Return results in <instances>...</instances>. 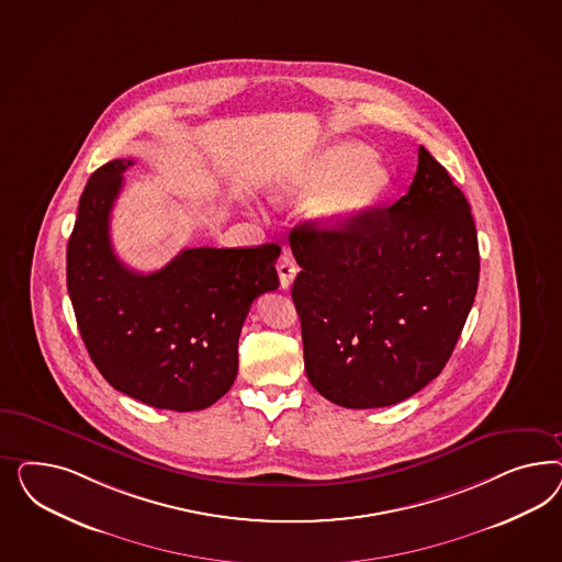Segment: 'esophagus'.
<instances>
[{
    "label": "esophagus",
    "mask_w": 562,
    "mask_h": 562,
    "mask_svg": "<svg viewBox=\"0 0 562 562\" xmlns=\"http://www.w3.org/2000/svg\"><path fill=\"white\" fill-rule=\"evenodd\" d=\"M296 272H299V268H296L294 259L289 254L280 257V261H278V276H280V286L282 289H289Z\"/></svg>",
    "instance_id": "obj_1"
}]
</instances>
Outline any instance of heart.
<instances>
[{
    "mask_svg": "<svg viewBox=\"0 0 562 562\" xmlns=\"http://www.w3.org/2000/svg\"><path fill=\"white\" fill-rule=\"evenodd\" d=\"M392 188L390 167L358 142H331L280 175V195L314 193L306 214L325 233H338L362 218Z\"/></svg>",
    "mask_w": 562,
    "mask_h": 562,
    "instance_id": "heart-1",
    "label": "heart"
}]
</instances>
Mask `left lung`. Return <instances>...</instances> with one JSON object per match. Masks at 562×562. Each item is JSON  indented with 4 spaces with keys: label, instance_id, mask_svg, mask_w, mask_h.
<instances>
[{
    "label": "left lung",
    "instance_id": "1",
    "mask_svg": "<svg viewBox=\"0 0 562 562\" xmlns=\"http://www.w3.org/2000/svg\"><path fill=\"white\" fill-rule=\"evenodd\" d=\"M292 284L311 385L344 408L420 392L451 357L480 276L470 204L425 146L408 193L338 233L296 226Z\"/></svg>",
    "mask_w": 562,
    "mask_h": 562
}]
</instances>
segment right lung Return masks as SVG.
Instances as JSON below:
<instances>
[{
	"label": "right lung",
	"mask_w": 562,
	"mask_h": 562,
	"mask_svg": "<svg viewBox=\"0 0 562 562\" xmlns=\"http://www.w3.org/2000/svg\"><path fill=\"white\" fill-rule=\"evenodd\" d=\"M132 158L94 170L68 243V292L102 376L153 408L193 412L235 383L238 336L259 294L278 289V245L183 249L158 272L115 256L109 221Z\"/></svg>",
	"instance_id": "add662e5"
}]
</instances>
